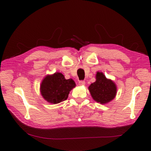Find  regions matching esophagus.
<instances>
[{
    "label": "esophagus",
    "mask_w": 151,
    "mask_h": 151,
    "mask_svg": "<svg viewBox=\"0 0 151 151\" xmlns=\"http://www.w3.org/2000/svg\"><path fill=\"white\" fill-rule=\"evenodd\" d=\"M85 84H86V82L84 81H79V82H78V84L80 86H84Z\"/></svg>",
    "instance_id": "obj_1"
}]
</instances>
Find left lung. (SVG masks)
<instances>
[{
	"label": "left lung",
	"mask_w": 151,
	"mask_h": 151,
	"mask_svg": "<svg viewBox=\"0 0 151 151\" xmlns=\"http://www.w3.org/2000/svg\"><path fill=\"white\" fill-rule=\"evenodd\" d=\"M89 90L95 101L105 104L114 99L117 88L113 81L106 78L102 73L97 72L96 81L89 86Z\"/></svg>",
	"instance_id": "8db88e82"
}]
</instances>
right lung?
<instances>
[{
    "label": "right lung",
    "instance_id": "right-lung-1",
    "mask_svg": "<svg viewBox=\"0 0 151 151\" xmlns=\"http://www.w3.org/2000/svg\"><path fill=\"white\" fill-rule=\"evenodd\" d=\"M75 86L73 80H66L62 73H56L52 75H48L43 79L40 91L47 101L58 104L66 100L69 91Z\"/></svg>",
    "mask_w": 151,
    "mask_h": 151
}]
</instances>
